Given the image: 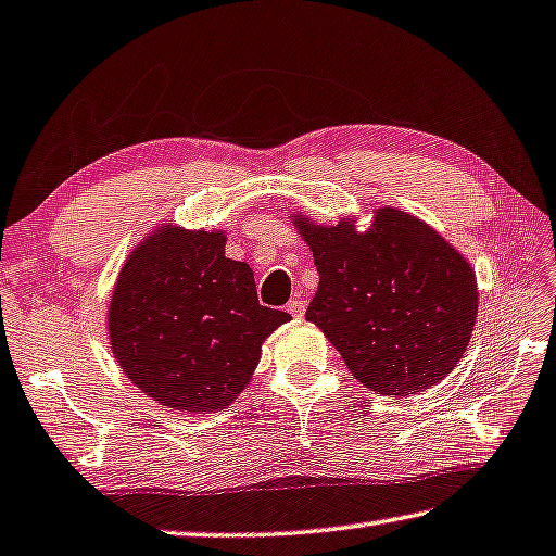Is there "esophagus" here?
Returning a JSON list of instances; mask_svg holds the SVG:
<instances>
[{
    "label": "esophagus",
    "instance_id": "1",
    "mask_svg": "<svg viewBox=\"0 0 556 556\" xmlns=\"http://www.w3.org/2000/svg\"><path fill=\"white\" fill-rule=\"evenodd\" d=\"M286 311H288L290 315H293V318H303V315H305V303L298 301V298H295V301H290V303L286 305Z\"/></svg>",
    "mask_w": 556,
    "mask_h": 556
}]
</instances>
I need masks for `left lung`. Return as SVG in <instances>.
<instances>
[{"mask_svg":"<svg viewBox=\"0 0 556 556\" xmlns=\"http://www.w3.org/2000/svg\"><path fill=\"white\" fill-rule=\"evenodd\" d=\"M311 245L320 283L305 320L326 336L348 370L378 395H415L463 361L480 293L475 268L413 213L378 206L357 218L318 224L288 213Z\"/></svg>","mask_w":556,"mask_h":556,"instance_id":"8db88e82","label":"left lung"}]
</instances>
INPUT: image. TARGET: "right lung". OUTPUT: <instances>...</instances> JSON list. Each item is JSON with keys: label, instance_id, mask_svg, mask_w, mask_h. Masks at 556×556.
I'll return each instance as SVG.
<instances>
[{"label": "right lung", "instance_id": "right-lung-1", "mask_svg": "<svg viewBox=\"0 0 556 556\" xmlns=\"http://www.w3.org/2000/svg\"><path fill=\"white\" fill-rule=\"evenodd\" d=\"M226 230L153 226L118 268L106 311L114 361L143 395L186 415L218 413L251 386L261 348L290 315L258 303Z\"/></svg>", "mask_w": 556, "mask_h": 556}]
</instances>
